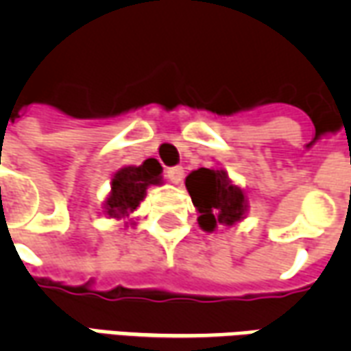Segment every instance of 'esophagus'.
Returning <instances> with one entry per match:
<instances>
[{
  "instance_id": "34e87169",
  "label": "esophagus",
  "mask_w": 351,
  "mask_h": 351,
  "mask_svg": "<svg viewBox=\"0 0 351 351\" xmlns=\"http://www.w3.org/2000/svg\"><path fill=\"white\" fill-rule=\"evenodd\" d=\"M182 176H184L182 167H171L165 171V178H167L171 184H180L182 182Z\"/></svg>"
}]
</instances>
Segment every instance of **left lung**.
<instances>
[{
    "mask_svg": "<svg viewBox=\"0 0 351 351\" xmlns=\"http://www.w3.org/2000/svg\"><path fill=\"white\" fill-rule=\"evenodd\" d=\"M186 190L199 213V228L213 233L221 226H233L248 210L244 191L231 182L223 169L201 167L186 176Z\"/></svg>",
    "mask_w": 351,
    "mask_h": 351,
    "instance_id": "obj_1",
    "label": "left lung"
}]
</instances>
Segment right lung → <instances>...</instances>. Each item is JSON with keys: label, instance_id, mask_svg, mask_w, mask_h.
<instances>
[{"label": "right lung", "instance_id": "right-lung-1", "mask_svg": "<svg viewBox=\"0 0 351 351\" xmlns=\"http://www.w3.org/2000/svg\"><path fill=\"white\" fill-rule=\"evenodd\" d=\"M158 184H161V165L154 158L143 161V165L122 167L112 176L105 213L108 218H128L145 199L148 186Z\"/></svg>", "mask_w": 351, "mask_h": 351}]
</instances>
